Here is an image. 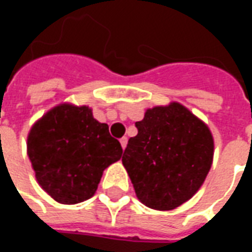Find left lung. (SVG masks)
I'll list each match as a JSON object with an SVG mask.
<instances>
[{"label":"left lung","instance_id":"obj_1","mask_svg":"<svg viewBox=\"0 0 252 252\" xmlns=\"http://www.w3.org/2000/svg\"><path fill=\"white\" fill-rule=\"evenodd\" d=\"M112 135L86 105L63 104L48 110L32 126L27 140L37 184L61 204L92 198L104 170L123 155Z\"/></svg>","mask_w":252,"mask_h":252}]
</instances>
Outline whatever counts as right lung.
<instances>
[{
	"label": "right lung",
	"instance_id": "add662e5",
	"mask_svg": "<svg viewBox=\"0 0 252 252\" xmlns=\"http://www.w3.org/2000/svg\"><path fill=\"white\" fill-rule=\"evenodd\" d=\"M128 140L123 164L137 200L171 211L198 191L213 160V136L205 123L171 104L147 109Z\"/></svg>",
	"mask_w": 252,
	"mask_h": 252
}]
</instances>
